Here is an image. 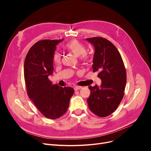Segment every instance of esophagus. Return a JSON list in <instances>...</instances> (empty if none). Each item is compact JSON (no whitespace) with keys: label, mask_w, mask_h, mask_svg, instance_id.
<instances>
[{"label":"esophagus","mask_w":151,"mask_h":151,"mask_svg":"<svg viewBox=\"0 0 151 151\" xmlns=\"http://www.w3.org/2000/svg\"><path fill=\"white\" fill-rule=\"evenodd\" d=\"M82 88H83V87H81V86H76L74 87V90H75V91L79 90V89H81Z\"/></svg>","instance_id":"34e87169"}]
</instances>
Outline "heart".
Segmentation results:
<instances>
[{"label":"heart","instance_id":"obj_1","mask_svg":"<svg viewBox=\"0 0 151 151\" xmlns=\"http://www.w3.org/2000/svg\"><path fill=\"white\" fill-rule=\"evenodd\" d=\"M65 48L72 53L76 57H79L82 61L86 62L88 59V55L86 52V48L83 44L77 40H72L65 45ZM53 61L55 64L58 65L61 62L60 55L58 53H55L53 56Z\"/></svg>","mask_w":151,"mask_h":151}]
</instances>
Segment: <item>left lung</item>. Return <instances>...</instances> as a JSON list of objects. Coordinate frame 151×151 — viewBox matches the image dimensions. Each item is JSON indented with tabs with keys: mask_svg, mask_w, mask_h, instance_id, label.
<instances>
[{
	"mask_svg": "<svg viewBox=\"0 0 151 151\" xmlns=\"http://www.w3.org/2000/svg\"><path fill=\"white\" fill-rule=\"evenodd\" d=\"M95 48L93 72H98L99 87L89 86L91 94L87 99L90 110L105 117L116 110L124 96L127 73L121 55L109 40L102 37L87 38Z\"/></svg>",
	"mask_w": 151,
	"mask_h": 151,
	"instance_id": "1",
	"label": "left lung"
}]
</instances>
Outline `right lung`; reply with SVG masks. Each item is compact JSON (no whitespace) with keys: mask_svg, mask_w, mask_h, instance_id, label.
<instances>
[{"mask_svg":"<svg viewBox=\"0 0 151 151\" xmlns=\"http://www.w3.org/2000/svg\"><path fill=\"white\" fill-rule=\"evenodd\" d=\"M59 40H43L29 49L24 60V75L27 94L42 115L57 119L66 113L74 90L53 85L48 79L53 70V56Z\"/></svg>","mask_w":151,"mask_h":151,"instance_id":"1","label":"right lung"}]
</instances>
